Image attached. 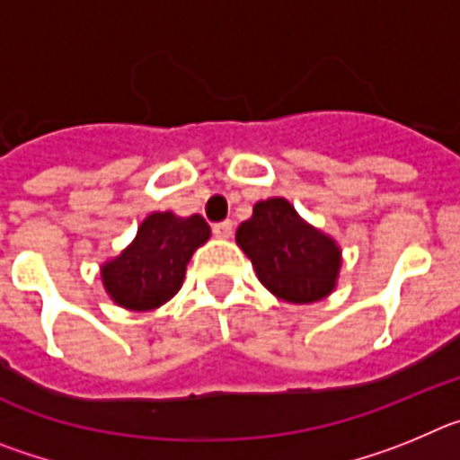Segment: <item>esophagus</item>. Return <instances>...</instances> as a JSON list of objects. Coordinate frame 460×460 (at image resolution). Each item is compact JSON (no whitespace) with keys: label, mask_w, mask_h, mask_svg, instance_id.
Listing matches in <instances>:
<instances>
[{"label":"esophagus","mask_w":460,"mask_h":460,"mask_svg":"<svg viewBox=\"0 0 460 460\" xmlns=\"http://www.w3.org/2000/svg\"><path fill=\"white\" fill-rule=\"evenodd\" d=\"M211 233L217 234L218 239H227V237H233V221H221V223H214V226H211Z\"/></svg>","instance_id":"esophagus-1"}]
</instances>
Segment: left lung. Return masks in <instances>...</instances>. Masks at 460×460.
<instances>
[{"mask_svg":"<svg viewBox=\"0 0 460 460\" xmlns=\"http://www.w3.org/2000/svg\"><path fill=\"white\" fill-rule=\"evenodd\" d=\"M260 283L290 304H311L334 290L341 251L334 239L296 217L283 198L262 200L237 230Z\"/></svg>","mask_w":460,"mask_h":460,"instance_id":"obj_1","label":"left lung"}]
</instances>
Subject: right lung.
Masks as SVG:
<instances>
[{
    "instance_id": "add662e5",
    "label": "right lung",
    "mask_w": 460,
    "mask_h": 460,
    "mask_svg": "<svg viewBox=\"0 0 460 460\" xmlns=\"http://www.w3.org/2000/svg\"><path fill=\"white\" fill-rule=\"evenodd\" d=\"M207 239L209 226L198 214L177 218L170 211H156L142 221L131 246L103 265L105 290L131 311L158 308L177 295L190 255Z\"/></svg>"
}]
</instances>
